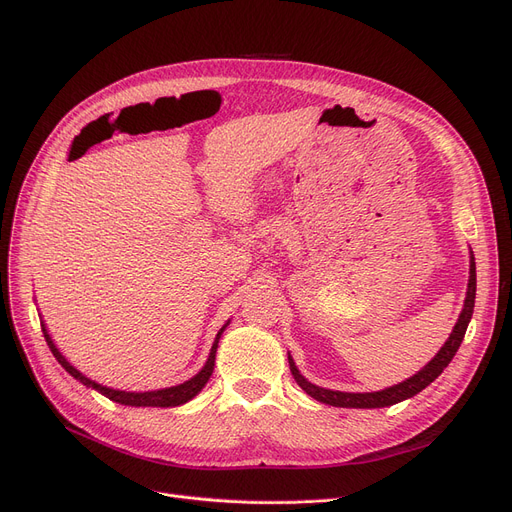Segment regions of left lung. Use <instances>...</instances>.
Returning a JSON list of instances; mask_svg holds the SVG:
<instances>
[{
  "instance_id": "1",
  "label": "left lung",
  "mask_w": 512,
  "mask_h": 512,
  "mask_svg": "<svg viewBox=\"0 0 512 512\" xmlns=\"http://www.w3.org/2000/svg\"><path fill=\"white\" fill-rule=\"evenodd\" d=\"M475 288H477V276H475V257L471 251V259H469V284H467V297H465V305L463 311L456 319V324L448 336V340L444 342V346L436 353V357L429 361L423 369H419L415 375H411L409 380L394 384L390 388L378 390V392H340V390H328L311 384L305 375L299 371V367L294 365V359L288 353V363H290V371L292 378L297 380V384L315 400L326 402L330 407H342V409H382V407H392L396 402H402L407 398H413L415 394H419L423 388H427L432 384L438 375L448 367V363L452 361V357L459 351V346L465 338L467 326L473 315V307H475Z\"/></svg>"
}]
</instances>
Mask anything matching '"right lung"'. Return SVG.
Instances as JSON below:
<instances>
[{"label": "right lung", "mask_w": 512, "mask_h": 512, "mask_svg": "<svg viewBox=\"0 0 512 512\" xmlns=\"http://www.w3.org/2000/svg\"><path fill=\"white\" fill-rule=\"evenodd\" d=\"M228 324H230V319L222 326V330L218 332V336H215L205 365L201 367V371H199L197 375H193L191 380H186V382H182V384H178V386L161 388V390L126 392V390H116V388H107V386H103V384H97L95 380H91V378H87V375L80 373L74 365H70L68 359L60 353V348H58L56 344H53V340H51V336H49V332H47V328H45V324H43V319H41V328H43V336H45L47 346L51 348L53 357L58 359V363L72 375V378L78 380L83 386L91 388V390H97V392L103 394L105 398H110V400L118 402V405H126V407H180V405H184V402L193 400V398L205 388V384H207L209 378H211L213 365H215V353H218V342H220L224 330L228 328Z\"/></svg>", "instance_id": "obj_1"}]
</instances>
